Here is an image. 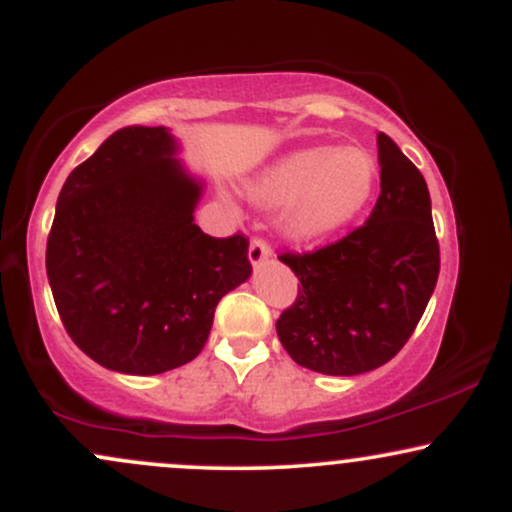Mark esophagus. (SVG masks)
<instances>
[{"label": "esophagus", "mask_w": 512, "mask_h": 512, "mask_svg": "<svg viewBox=\"0 0 512 512\" xmlns=\"http://www.w3.org/2000/svg\"><path fill=\"white\" fill-rule=\"evenodd\" d=\"M250 262L252 267H260V264L269 257V243L264 238H252L250 240Z\"/></svg>", "instance_id": "obj_1"}]
</instances>
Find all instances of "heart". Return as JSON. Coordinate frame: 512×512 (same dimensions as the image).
Masks as SVG:
<instances>
[{
  "mask_svg": "<svg viewBox=\"0 0 512 512\" xmlns=\"http://www.w3.org/2000/svg\"><path fill=\"white\" fill-rule=\"evenodd\" d=\"M375 180L378 163L366 149L320 144L281 156L250 182L248 195L262 207H286V231L313 240L354 221Z\"/></svg>",
  "mask_w": 512,
  "mask_h": 512,
  "instance_id": "heart-1",
  "label": "heart"
}]
</instances>
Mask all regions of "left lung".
<instances>
[{
    "instance_id": "left-lung-1",
    "label": "left lung",
    "mask_w": 512,
    "mask_h": 512,
    "mask_svg": "<svg viewBox=\"0 0 512 512\" xmlns=\"http://www.w3.org/2000/svg\"><path fill=\"white\" fill-rule=\"evenodd\" d=\"M380 195L363 226L313 252H281L298 296L276 320L298 366L358 375L399 354L436 289L440 248L424 175L378 134Z\"/></svg>"
}]
</instances>
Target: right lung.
I'll use <instances>...</instances> for the list:
<instances>
[{
	"label": "right lung",
	"instance_id": "obj_1",
	"mask_svg": "<svg viewBox=\"0 0 512 512\" xmlns=\"http://www.w3.org/2000/svg\"><path fill=\"white\" fill-rule=\"evenodd\" d=\"M166 127L117 129L69 173L45 267L72 342L103 368L156 375L190 363L216 305L252 274L243 233L195 223L202 185Z\"/></svg>",
	"mask_w": 512,
	"mask_h": 512
}]
</instances>
